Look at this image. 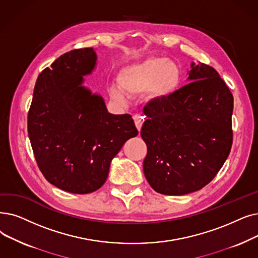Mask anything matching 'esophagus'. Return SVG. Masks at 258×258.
Listing matches in <instances>:
<instances>
[{
  "mask_svg": "<svg viewBox=\"0 0 258 258\" xmlns=\"http://www.w3.org/2000/svg\"><path fill=\"white\" fill-rule=\"evenodd\" d=\"M134 118V121H135V125L137 127V130L140 132L141 131V127H142V124L144 122V117L142 115H135L133 117Z\"/></svg>",
  "mask_w": 258,
  "mask_h": 258,
  "instance_id": "esophagus-1",
  "label": "esophagus"
}]
</instances>
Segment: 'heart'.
Wrapping results in <instances>:
<instances>
[{
	"label": "heart",
	"instance_id": "heart-1",
	"mask_svg": "<svg viewBox=\"0 0 258 258\" xmlns=\"http://www.w3.org/2000/svg\"><path fill=\"white\" fill-rule=\"evenodd\" d=\"M117 82L118 86H109L108 92L118 102L124 101V93L138 96L147 92L154 101L162 102L177 93L182 82V72L176 62L153 57L123 67L117 76Z\"/></svg>",
	"mask_w": 258,
	"mask_h": 258
}]
</instances>
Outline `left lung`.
Returning <instances> with one entry per match:
<instances>
[{"label": "left lung", "instance_id": "8db88e82", "mask_svg": "<svg viewBox=\"0 0 258 258\" xmlns=\"http://www.w3.org/2000/svg\"><path fill=\"white\" fill-rule=\"evenodd\" d=\"M188 84L166 101L143 109L141 137L148 154L143 172L164 195H185L207 185L232 148L233 95L219 74L204 63L191 64Z\"/></svg>", "mask_w": 258, "mask_h": 258}]
</instances>
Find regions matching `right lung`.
I'll list each match as a JSON object with an SVG mask.
<instances>
[{"label":"right lung","mask_w":258,"mask_h":258,"mask_svg":"<svg viewBox=\"0 0 258 258\" xmlns=\"http://www.w3.org/2000/svg\"><path fill=\"white\" fill-rule=\"evenodd\" d=\"M96 62L92 47L62 54L39 75L28 111L40 171L49 183L74 194L101 187L111 159L138 135L131 115L108 113L103 98L82 85Z\"/></svg>","instance_id":"1"}]
</instances>
